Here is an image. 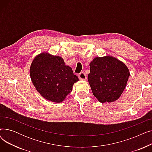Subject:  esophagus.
Returning <instances> with one entry per match:
<instances>
[{
    "label": "esophagus",
    "instance_id": "esophagus-1",
    "mask_svg": "<svg viewBox=\"0 0 152 152\" xmlns=\"http://www.w3.org/2000/svg\"><path fill=\"white\" fill-rule=\"evenodd\" d=\"M78 77H79V79H81V80L85 81L87 79V76H86V74L84 73V72H81V73H79L78 75Z\"/></svg>",
    "mask_w": 152,
    "mask_h": 152
}]
</instances>
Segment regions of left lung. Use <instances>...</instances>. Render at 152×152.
<instances>
[{
	"label": "left lung",
	"mask_w": 152,
	"mask_h": 152,
	"mask_svg": "<svg viewBox=\"0 0 152 152\" xmlns=\"http://www.w3.org/2000/svg\"><path fill=\"white\" fill-rule=\"evenodd\" d=\"M89 66L88 81L94 96L101 103L118 100L123 92L130 75L127 66L109 55L94 58Z\"/></svg>",
	"instance_id": "1"
}]
</instances>
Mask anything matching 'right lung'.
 I'll return each instance as SVG.
<instances>
[{
	"label": "right lung",
	"instance_id": "right-lung-1",
	"mask_svg": "<svg viewBox=\"0 0 152 152\" xmlns=\"http://www.w3.org/2000/svg\"><path fill=\"white\" fill-rule=\"evenodd\" d=\"M32 83L37 91L47 100L62 102L79 81L73 70L63 59L47 52L39 54L30 66Z\"/></svg>",
	"mask_w": 152,
	"mask_h": 152
}]
</instances>
